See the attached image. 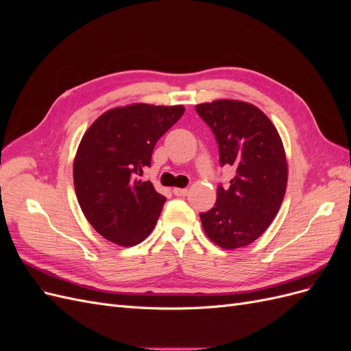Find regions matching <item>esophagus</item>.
I'll return each mask as SVG.
<instances>
[{
  "mask_svg": "<svg viewBox=\"0 0 351 351\" xmlns=\"http://www.w3.org/2000/svg\"><path fill=\"white\" fill-rule=\"evenodd\" d=\"M173 193L176 196H186L189 193V190L187 189H182V187H174L173 189Z\"/></svg>",
  "mask_w": 351,
  "mask_h": 351,
  "instance_id": "esophagus-1",
  "label": "esophagus"
}]
</instances>
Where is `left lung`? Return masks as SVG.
I'll return each instance as SVG.
<instances>
[{
    "mask_svg": "<svg viewBox=\"0 0 351 351\" xmlns=\"http://www.w3.org/2000/svg\"><path fill=\"white\" fill-rule=\"evenodd\" d=\"M214 132L221 165L236 176L218 187L214 208L200 214L206 236L222 249H239L259 239L277 217L289 178L278 130L253 104L218 99L196 105Z\"/></svg>",
    "mask_w": 351,
    "mask_h": 351,
    "instance_id": "left-lung-1",
    "label": "left lung"
}]
</instances>
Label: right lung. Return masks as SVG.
Segmentation results:
<instances>
[{"label": "right lung", "mask_w": 351, "mask_h": 351, "mask_svg": "<svg viewBox=\"0 0 351 351\" xmlns=\"http://www.w3.org/2000/svg\"><path fill=\"white\" fill-rule=\"evenodd\" d=\"M183 112V105H124L105 111L83 134L73 164L74 190L104 239L132 247L152 232L167 199L137 176L151 167L159 137Z\"/></svg>", "instance_id": "obj_1"}]
</instances>
